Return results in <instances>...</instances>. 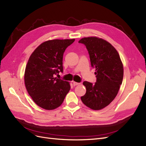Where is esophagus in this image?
Wrapping results in <instances>:
<instances>
[{
  "label": "esophagus",
  "instance_id": "1",
  "mask_svg": "<svg viewBox=\"0 0 146 146\" xmlns=\"http://www.w3.org/2000/svg\"><path fill=\"white\" fill-rule=\"evenodd\" d=\"M73 85H74V86H77V85H80V83H77V82H73Z\"/></svg>",
  "mask_w": 146,
  "mask_h": 146
}]
</instances>
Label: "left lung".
<instances>
[{
    "label": "left lung",
    "mask_w": 146,
    "mask_h": 146,
    "mask_svg": "<svg viewBox=\"0 0 146 146\" xmlns=\"http://www.w3.org/2000/svg\"><path fill=\"white\" fill-rule=\"evenodd\" d=\"M78 42L86 46L97 77L94 84L83 82L86 92L81 100L86 107L100 110L108 106L117 96L123 80V64L116 48L102 38L85 37Z\"/></svg>",
    "instance_id": "obj_1"
}]
</instances>
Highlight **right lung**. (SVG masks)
<instances>
[{
	"instance_id": "add662e5",
	"label": "right lung",
	"mask_w": 146,
	"mask_h": 146,
	"mask_svg": "<svg viewBox=\"0 0 146 146\" xmlns=\"http://www.w3.org/2000/svg\"><path fill=\"white\" fill-rule=\"evenodd\" d=\"M75 39H52L41 43L29 57L24 82L29 94L39 107L52 110L63 102L70 83L55 77L63 72V54Z\"/></svg>"
}]
</instances>
